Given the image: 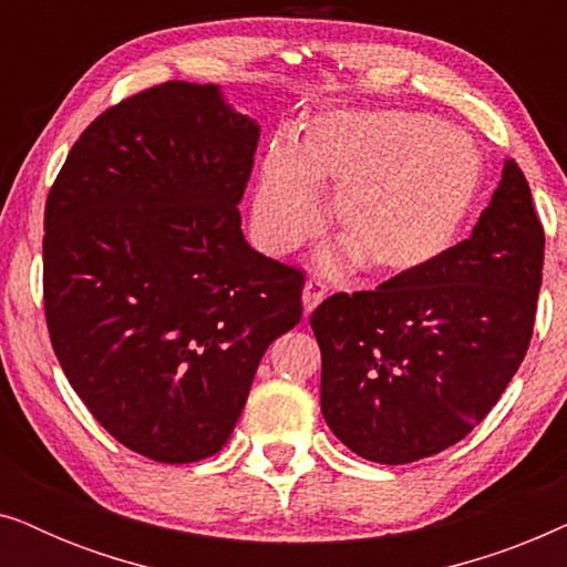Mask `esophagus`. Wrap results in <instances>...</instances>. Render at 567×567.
<instances>
[{
	"label": "esophagus",
	"mask_w": 567,
	"mask_h": 567,
	"mask_svg": "<svg viewBox=\"0 0 567 567\" xmlns=\"http://www.w3.org/2000/svg\"><path fill=\"white\" fill-rule=\"evenodd\" d=\"M328 297V286H324L320 278H307L305 284V312H312V309L320 305V301Z\"/></svg>",
	"instance_id": "obj_1"
}]
</instances>
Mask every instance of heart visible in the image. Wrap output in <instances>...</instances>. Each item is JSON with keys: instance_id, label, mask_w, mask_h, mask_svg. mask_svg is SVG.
Wrapping results in <instances>:
<instances>
[{"instance_id": "heart-1", "label": "heart", "mask_w": 567, "mask_h": 567, "mask_svg": "<svg viewBox=\"0 0 567 567\" xmlns=\"http://www.w3.org/2000/svg\"><path fill=\"white\" fill-rule=\"evenodd\" d=\"M315 185H338L330 219L343 237L340 258H359L371 274H398L452 243L475 200L480 152L470 136L429 115H336L297 154L276 146L262 157L252 196L262 250L286 255L320 229Z\"/></svg>"}]
</instances>
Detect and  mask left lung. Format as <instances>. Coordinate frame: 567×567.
I'll list each match as a JSON object with an SVG mask.
<instances>
[{
    "instance_id": "obj_1",
    "label": "left lung",
    "mask_w": 567,
    "mask_h": 567,
    "mask_svg": "<svg viewBox=\"0 0 567 567\" xmlns=\"http://www.w3.org/2000/svg\"><path fill=\"white\" fill-rule=\"evenodd\" d=\"M542 266L545 229L508 159L470 239L374 291L332 293L312 312L330 431L382 464L462 441L522 367Z\"/></svg>"
}]
</instances>
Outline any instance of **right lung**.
I'll list each match as a JSON object with an SVG mask.
<instances>
[{
  "label": "right lung",
  "instance_id": "obj_1",
  "mask_svg": "<svg viewBox=\"0 0 567 567\" xmlns=\"http://www.w3.org/2000/svg\"><path fill=\"white\" fill-rule=\"evenodd\" d=\"M258 136L216 84H154L82 131L45 198L53 353L146 460L221 452L266 348L305 315V274L239 229Z\"/></svg>",
  "mask_w": 567,
  "mask_h": 567
}]
</instances>
